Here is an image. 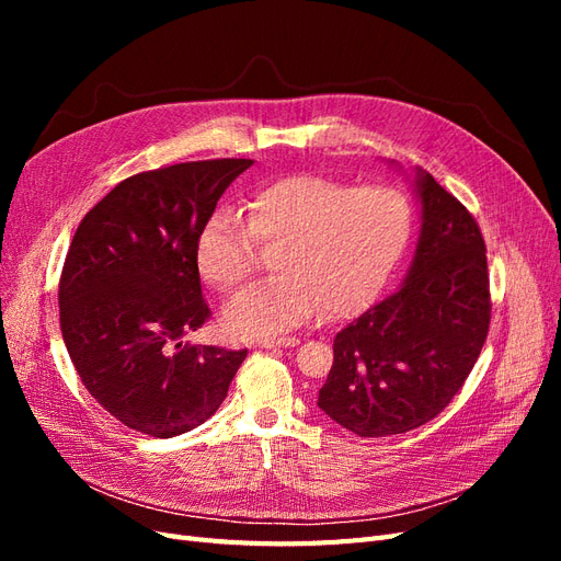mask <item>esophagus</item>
Segmentation results:
<instances>
[{
    "mask_svg": "<svg viewBox=\"0 0 561 561\" xmlns=\"http://www.w3.org/2000/svg\"><path fill=\"white\" fill-rule=\"evenodd\" d=\"M299 339L297 336H274V339H262L260 346L262 348H287V346H297Z\"/></svg>",
    "mask_w": 561,
    "mask_h": 561,
    "instance_id": "34e87169",
    "label": "esophagus"
}]
</instances>
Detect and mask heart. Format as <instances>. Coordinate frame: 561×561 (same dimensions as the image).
<instances>
[{"instance_id": "obj_1", "label": "heart", "mask_w": 561, "mask_h": 561, "mask_svg": "<svg viewBox=\"0 0 561 561\" xmlns=\"http://www.w3.org/2000/svg\"><path fill=\"white\" fill-rule=\"evenodd\" d=\"M243 219L217 210L198 239V268L233 293L274 250V278L233 297L229 334L262 339L322 313L342 320L379 295L412 233L407 198L390 186H353L322 175H290L252 194Z\"/></svg>"}]
</instances>
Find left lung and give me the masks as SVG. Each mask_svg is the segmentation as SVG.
<instances>
[{"mask_svg":"<svg viewBox=\"0 0 561 561\" xmlns=\"http://www.w3.org/2000/svg\"><path fill=\"white\" fill-rule=\"evenodd\" d=\"M421 236L398 293L336 332L318 407L360 437L433 421L461 390L489 334L486 245L461 201L416 173Z\"/></svg>","mask_w":561,"mask_h":561,"instance_id":"8db88e82","label":"left lung"}]
</instances>
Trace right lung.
I'll return each mask as SVG.
<instances>
[{
    "label": "right lung",
    "instance_id": "1",
    "mask_svg": "<svg viewBox=\"0 0 561 561\" xmlns=\"http://www.w3.org/2000/svg\"><path fill=\"white\" fill-rule=\"evenodd\" d=\"M250 159L157 168L118 182L81 219L58 304L81 383L124 426L175 437L227 398L248 348L182 344L210 318L198 239Z\"/></svg>",
    "mask_w": 561,
    "mask_h": 561
}]
</instances>
